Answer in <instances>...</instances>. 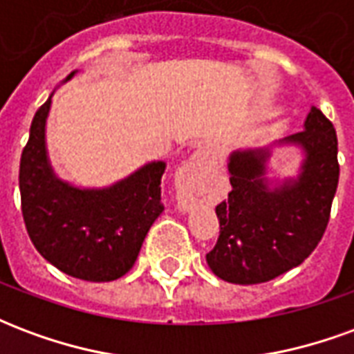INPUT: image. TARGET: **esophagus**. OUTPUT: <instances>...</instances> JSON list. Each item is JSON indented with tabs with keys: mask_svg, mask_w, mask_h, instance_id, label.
<instances>
[{
	"mask_svg": "<svg viewBox=\"0 0 354 354\" xmlns=\"http://www.w3.org/2000/svg\"><path fill=\"white\" fill-rule=\"evenodd\" d=\"M214 161H216V155L210 147L207 146L199 147V149H197V151H193V153L189 155V159L185 161L184 174H189V172L195 169L210 167V165H214ZM180 208L185 210V208H187V201H180Z\"/></svg>",
	"mask_w": 354,
	"mask_h": 354,
	"instance_id": "obj_1",
	"label": "esophagus"
}]
</instances>
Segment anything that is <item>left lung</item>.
<instances>
[{
  "mask_svg": "<svg viewBox=\"0 0 354 354\" xmlns=\"http://www.w3.org/2000/svg\"><path fill=\"white\" fill-rule=\"evenodd\" d=\"M277 146L304 151L296 178H267L271 146L230 155L233 189L216 207L220 237L207 254L208 267L222 281H271L309 258L324 235L339 180L334 124L313 106L304 131L279 140Z\"/></svg>",
  "mask_w": 354,
  "mask_h": 354,
  "instance_id": "1",
  "label": "left lung"
}]
</instances>
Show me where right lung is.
<instances>
[{"instance_id": "obj_1", "label": "right lung", "mask_w": 354, "mask_h": 354, "mask_svg": "<svg viewBox=\"0 0 354 354\" xmlns=\"http://www.w3.org/2000/svg\"><path fill=\"white\" fill-rule=\"evenodd\" d=\"M50 98L53 94L35 111L20 157L28 235L37 252L62 273L88 282L115 281L131 271L151 223L165 210L161 178L167 162H147L108 187H77L60 180L45 140Z\"/></svg>"}]
</instances>
